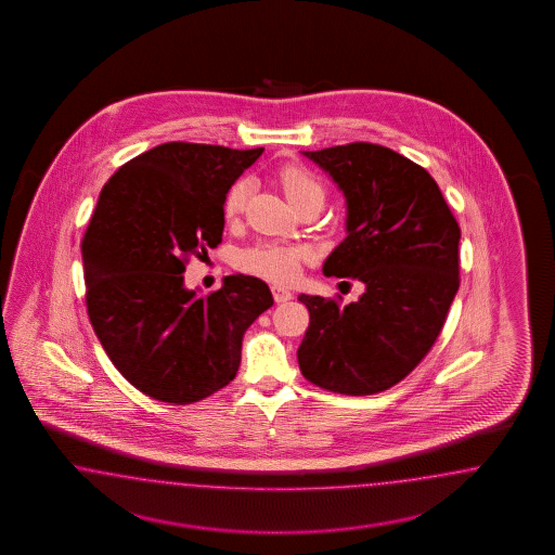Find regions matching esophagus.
I'll return each mask as SVG.
<instances>
[{"instance_id": "esophagus-1", "label": "esophagus", "mask_w": 555, "mask_h": 555, "mask_svg": "<svg viewBox=\"0 0 555 555\" xmlns=\"http://www.w3.org/2000/svg\"><path fill=\"white\" fill-rule=\"evenodd\" d=\"M272 297H274V301L286 302L293 299V293L291 291H286V288H281V286H272Z\"/></svg>"}]
</instances>
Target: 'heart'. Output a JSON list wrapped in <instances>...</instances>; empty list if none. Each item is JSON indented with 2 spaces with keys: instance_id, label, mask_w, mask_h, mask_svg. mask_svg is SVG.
<instances>
[{
  "instance_id": "1",
  "label": "heart",
  "mask_w": 555,
  "mask_h": 555,
  "mask_svg": "<svg viewBox=\"0 0 555 555\" xmlns=\"http://www.w3.org/2000/svg\"><path fill=\"white\" fill-rule=\"evenodd\" d=\"M279 183L285 191L286 199L293 205H297L307 195H313V193L323 195L318 179L311 172H307L305 168L295 167V165H288L279 170ZM246 199H248V181L240 179L225 195V202H223L225 219L237 218L246 205ZM307 256L309 253L302 246L262 242L253 248L242 250L237 256V267L250 272L254 276L270 281V283L288 285L297 279L301 262L307 260Z\"/></svg>"
}]
</instances>
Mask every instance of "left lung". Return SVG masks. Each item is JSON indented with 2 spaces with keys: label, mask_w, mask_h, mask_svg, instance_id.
<instances>
[{
  "label": "left lung",
  "mask_w": 555,
  "mask_h": 555,
  "mask_svg": "<svg viewBox=\"0 0 555 555\" xmlns=\"http://www.w3.org/2000/svg\"><path fill=\"white\" fill-rule=\"evenodd\" d=\"M346 197V237L325 276L356 279L360 299L299 295L309 327L297 350L313 385L376 395L431 350L460 286V225L425 168L370 142L302 152Z\"/></svg>",
  "instance_id": "1"
}]
</instances>
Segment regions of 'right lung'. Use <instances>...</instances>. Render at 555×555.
<instances>
[{"label":"right lung","mask_w":555,"mask_h":555,"mask_svg":"<svg viewBox=\"0 0 555 555\" xmlns=\"http://www.w3.org/2000/svg\"><path fill=\"white\" fill-rule=\"evenodd\" d=\"M262 152L167 142L101 189L81 244L87 313L119 374L156 401L197 403L230 385L244 332L274 302L256 276H225L207 297L183 276L189 256L218 248L225 195Z\"/></svg>","instance_id":"obj_1"}]
</instances>
